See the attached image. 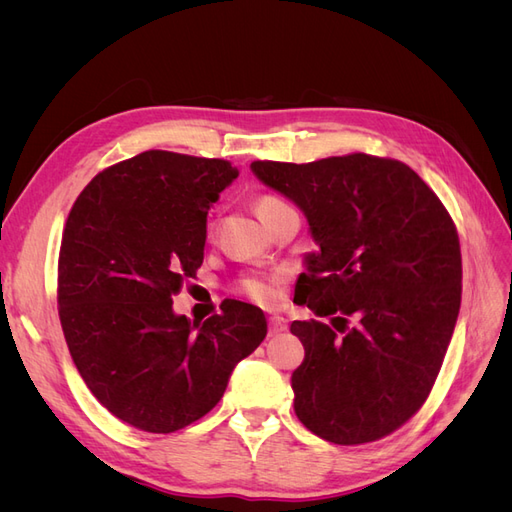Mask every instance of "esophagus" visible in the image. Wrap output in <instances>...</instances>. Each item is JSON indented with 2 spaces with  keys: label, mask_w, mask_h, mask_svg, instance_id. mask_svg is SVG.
Masks as SVG:
<instances>
[{
  "label": "esophagus",
  "mask_w": 512,
  "mask_h": 512,
  "mask_svg": "<svg viewBox=\"0 0 512 512\" xmlns=\"http://www.w3.org/2000/svg\"><path fill=\"white\" fill-rule=\"evenodd\" d=\"M269 329H271L273 335L275 333H282V331L288 329V320L284 316H271L269 318Z\"/></svg>",
  "instance_id": "34e87169"
}]
</instances>
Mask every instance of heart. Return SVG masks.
Instances as JSON below:
<instances>
[{"label": "heart", "mask_w": 512, "mask_h": 512, "mask_svg": "<svg viewBox=\"0 0 512 512\" xmlns=\"http://www.w3.org/2000/svg\"><path fill=\"white\" fill-rule=\"evenodd\" d=\"M286 203H282L280 198H275V196H271V194H265V196H258L256 198V213H258V218L265 222L269 215L273 213V211H277L280 207H284ZM243 290L250 294L252 299H256V301H269L271 297H273V288H271V284H267V282H262V280H258V277H250V280H245L243 282Z\"/></svg>", "instance_id": "heart-1"}]
</instances>
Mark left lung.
Masks as SVG:
<instances>
[{
  "mask_svg": "<svg viewBox=\"0 0 512 512\" xmlns=\"http://www.w3.org/2000/svg\"><path fill=\"white\" fill-rule=\"evenodd\" d=\"M250 168L303 211L318 245L294 303L331 324H290L305 348L290 378L294 412L335 444L389 436L427 399L455 331L461 252L451 218L397 160L352 153Z\"/></svg>",
  "mask_w": 512,
  "mask_h": 512,
  "instance_id": "obj_1",
  "label": "left lung"
}]
</instances>
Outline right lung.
<instances>
[{
    "label": "right lung",
    "instance_id": "right-lung-1",
    "mask_svg": "<svg viewBox=\"0 0 512 512\" xmlns=\"http://www.w3.org/2000/svg\"><path fill=\"white\" fill-rule=\"evenodd\" d=\"M239 177L226 160L143 151L76 198L59 250V320L100 404L151 433L183 429L222 399L267 318L228 299L192 322L173 294L203 265L207 213Z\"/></svg>",
    "mask_w": 512,
    "mask_h": 512
}]
</instances>
